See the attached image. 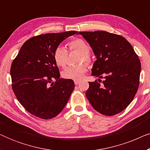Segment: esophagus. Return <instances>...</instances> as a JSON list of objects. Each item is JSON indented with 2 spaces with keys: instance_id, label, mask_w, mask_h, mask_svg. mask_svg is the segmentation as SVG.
Segmentation results:
<instances>
[{
  "instance_id": "1",
  "label": "esophagus",
  "mask_w": 150,
  "mask_h": 150,
  "mask_svg": "<svg viewBox=\"0 0 150 150\" xmlns=\"http://www.w3.org/2000/svg\"><path fill=\"white\" fill-rule=\"evenodd\" d=\"M80 83H81V81H74V84H75L76 85H79Z\"/></svg>"
}]
</instances>
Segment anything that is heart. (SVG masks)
Masks as SVG:
<instances>
[{
  "instance_id": "obj_1",
  "label": "heart",
  "mask_w": 150,
  "mask_h": 150,
  "mask_svg": "<svg viewBox=\"0 0 150 150\" xmlns=\"http://www.w3.org/2000/svg\"><path fill=\"white\" fill-rule=\"evenodd\" d=\"M68 46L71 50H76L81 53L79 62L84 61L87 64L91 63L90 57V46L85 41L82 39H75L68 42ZM68 52L65 47L59 46L55 48L53 53V58L57 66L64 67L67 64ZM87 70V67L85 63L69 66L62 71L61 75L65 79H71L74 81L81 80Z\"/></svg>"
}]
</instances>
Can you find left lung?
<instances>
[{
    "instance_id": "8db88e82",
    "label": "left lung",
    "mask_w": 150,
    "mask_h": 150,
    "mask_svg": "<svg viewBox=\"0 0 150 150\" xmlns=\"http://www.w3.org/2000/svg\"><path fill=\"white\" fill-rule=\"evenodd\" d=\"M96 57L92 75L104 78L102 85L89 82L86 96L94 109L104 115L120 113L131 103L139 85L141 62L131 44L110 33L81 31ZM100 80V79H98Z\"/></svg>"
}]
</instances>
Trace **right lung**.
I'll return each mask as SVG.
<instances>
[{
  "instance_id": "right-lung-1",
  "label": "right lung",
  "mask_w": 150,
  "mask_h": 150,
  "mask_svg": "<svg viewBox=\"0 0 150 150\" xmlns=\"http://www.w3.org/2000/svg\"><path fill=\"white\" fill-rule=\"evenodd\" d=\"M76 31L33 37L20 48L12 62V89L22 106L30 114L50 120L62 111L74 89L71 79L60 78L53 53Z\"/></svg>"
}]
</instances>
